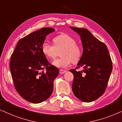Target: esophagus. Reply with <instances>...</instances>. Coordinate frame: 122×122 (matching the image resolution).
Here are the masks:
<instances>
[{"mask_svg": "<svg viewBox=\"0 0 122 122\" xmlns=\"http://www.w3.org/2000/svg\"><path fill=\"white\" fill-rule=\"evenodd\" d=\"M66 72V71L64 70H60V73L61 74H64V73H65Z\"/></svg>", "mask_w": 122, "mask_h": 122, "instance_id": "34e87169", "label": "esophagus"}]
</instances>
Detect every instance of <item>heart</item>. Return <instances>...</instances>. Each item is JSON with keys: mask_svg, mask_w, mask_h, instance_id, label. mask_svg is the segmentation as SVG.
<instances>
[{"mask_svg": "<svg viewBox=\"0 0 122 122\" xmlns=\"http://www.w3.org/2000/svg\"><path fill=\"white\" fill-rule=\"evenodd\" d=\"M53 46L47 43H43L42 51L46 57L54 59L61 51L59 59L55 60L52 65L57 67H67L71 62L77 63L81 57L82 51L80 47L76 44L75 40L66 34H63L53 39Z\"/></svg>", "mask_w": 122, "mask_h": 122, "instance_id": "heart-1", "label": "heart"}]
</instances>
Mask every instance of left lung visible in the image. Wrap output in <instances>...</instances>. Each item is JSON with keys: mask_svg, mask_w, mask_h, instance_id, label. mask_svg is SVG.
I'll return each mask as SVG.
<instances>
[{"mask_svg": "<svg viewBox=\"0 0 122 122\" xmlns=\"http://www.w3.org/2000/svg\"><path fill=\"white\" fill-rule=\"evenodd\" d=\"M80 36L83 52L76 69H71L74 75L73 93L81 101L91 102L103 95L112 71L111 58L107 47L86 28L70 27Z\"/></svg>", "mask_w": 122, "mask_h": 122, "instance_id": "obj_1", "label": "left lung"}]
</instances>
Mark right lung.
I'll use <instances>...</instances> for the list:
<instances>
[{
    "label": "right lung",
    "mask_w": 122,
    "mask_h": 122,
    "mask_svg": "<svg viewBox=\"0 0 122 122\" xmlns=\"http://www.w3.org/2000/svg\"><path fill=\"white\" fill-rule=\"evenodd\" d=\"M52 28H42L18 41L10 58V69L14 86L24 99L40 103L52 93L53 81L59 70L48 62L42 46ZM45 68L46 71L43 70Z\"/></svg>",
    "instance_id": "1"
}]
</instances>
